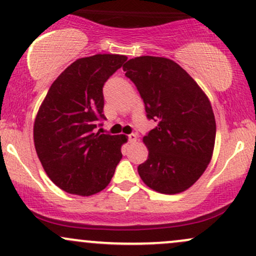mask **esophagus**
Masks as SVG:
<instances>
[{
    "label": "esophagus",
    "mask_w": 256,
    "mask_h": 256,
    "mask_svg": "<svg viewBox=\"0 0 256 256\" xmlns=\"http://www.w3.org/2000/svg\"><path fill=\"white\" fill-rule=\"evenodd\" d=\"M136 135L135 134H129L128 135V140H129V142H135V141H136Z\"/></svg>",
    "instance_id": "1"
}]
</instances>
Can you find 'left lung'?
<instances>
[{
	"instance_id": "obj_1",
	"label": "left lung",
	"mask_w": 256,
	"mask_h": 256,
	"mask_svg": "<svg viewBox=\"0 0 256 256\" xmlns=\"http://www.w3.org/2000/svg\"><path fill=\"white\" fill-rule=\"evenodd\" d=\"M123 70L144 99L147 117L158 122L142 139L148 158L138 166L141 180L162 194L187 190L212 159L216 120L211 102L170 58L135 57L123 64Z\"/></svg>"
}]
</instances>
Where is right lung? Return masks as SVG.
I'll return each instance as SVG.
<instances>
[{
  "label": "right lung",
  "instance_id": "add662e5",
  "mask_svg": "<svg viewBox=\"0 0 256 256\" xmlns=\"http://www.w3.org/2000/svg\"><path fill=\"white\" fill-rule=\"evenodd\" d=\"M127 56L98 54L68 66L39 106L33 140L43 169L58 188L90 196L103 190L121 160L126 135L94 133L103 114L104 82Z\"/></svg>",
  "mask_w": 256,
  "mask_h": 256
}]
</instances>
